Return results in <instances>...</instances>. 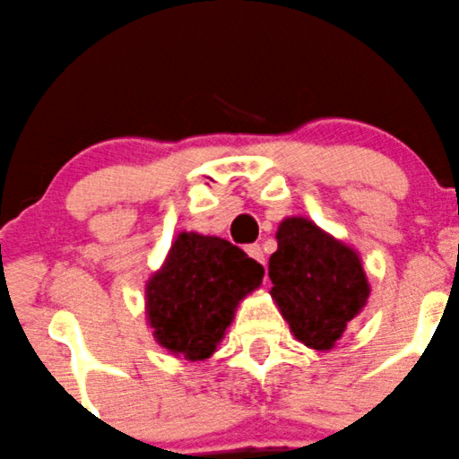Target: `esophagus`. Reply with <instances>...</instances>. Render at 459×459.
<instances>
[{"instance_id":"34e87169","label":"esophagus","mask_w":459,"mask_h":459,"mask_svg":"<svg viewBox=\"0 0 459 459\" xmlns=\"http://www.w3.org/2000/svg\"><path fill=\"white\" fill-rule=\"evenodd\" d=\"M246 253H248V257H253L255 262L264 264V250H262V246H259V244L246 246Z\"/></svg>"}]
</instances>
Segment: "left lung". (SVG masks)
I'll return each instance as SVG.
<instances>
[{"instance_id":"1","label":"left lung","mask_w":459,"mask_h":459,"mask_svg":"<svg viewBox=\"0 0 459 459\" xmlns=\"http://www.w3.org/2000/svg\"><path fill=\"white\" fill-rule=\"evenodd\" d=\"M268 274L281 316L312 350H332L369 297L359 253L306 217L279 224Z\"/></svg>"}]
</instances>
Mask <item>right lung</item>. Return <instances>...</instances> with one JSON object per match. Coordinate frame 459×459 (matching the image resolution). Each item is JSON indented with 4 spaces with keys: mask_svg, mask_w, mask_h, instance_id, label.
<instances>
[{
    "mask_svg": "<svg viewBox=\"0 0 459 459\" xmlns=\"http://www.w3.org/2000/svg\"><path fill=\"white\" fill-rule=\"evenodd\" d=\"M264 266L221 238L180 233L147 281L153 339L186 360H204L224 339L239 301L259 288Z\"/></svg>",
    "mask_w": 459,
    "mask_h": 459,
    "instance_id": "right-lung-1",
    "label": "right lung"
}]
</instances>
